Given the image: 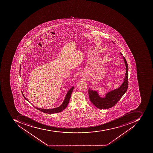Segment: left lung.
<instances>
[{
  "mask_svg": "<svg viewBox=\"0 0 153 153\" xmlns=\"http://www.w3.org/2000/svg\"><path fill=\"white\" fill-rule=\"evenodd\" d=\"M112 42H113L112 41ZM121 54L122 55L121 53ZM123 59L125 60L126 65V77L124 82L118 89H115L108 93L106 95V97L104 98L100 97L96 91H92L90 89L88 90L89 99L91 102L97 108L108 109L112 107L120 100L123 95L127 91L128 87V66L127 61L124 56H123Z\"/></svg>",
  "mask_w": 153,
  "mask_h": 153,
  "instance_id": "1",
  "label": "left lung"
}]
</instances>
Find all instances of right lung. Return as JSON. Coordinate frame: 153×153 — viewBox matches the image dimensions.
Returning a JSON list of instances; mask_svg holds the SVG:
<instances>
[{
	"instance_id": "1",
	"label": "right lung",
	"mask_w": 153,
	"mask_h": 153,
	"mask_svg": "<svg viewBox=\"0 0 153 153\" xmlns=\"http://www.w3.org/2000/svg\"><path fill=\"white\" fill-rule=\"evenodd\" d=\"M21 67H20V70H21ZM74 89V87H73V88H71L69 90L67 94H66V97H65L63 103H62V105L60 106L59 107L56 108H52V109H42V108H37V110H39V111L42 112L48 113V114H53V113H59L62 111L63 110H64L67 107V105L68 104L71 97V94H72V93ZM23 97H24V95H23ZM24 98H25L26 100L28 101L25 98V97H24Z\"/></svg>"
}]
</instances>
